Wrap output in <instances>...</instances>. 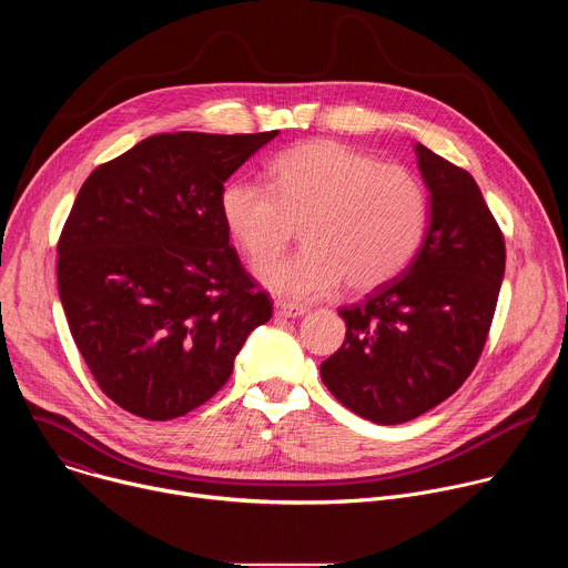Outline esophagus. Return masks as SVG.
I'll use <instances>...</instances> for the list:
<instances>
[{
    "mask_svg": "<svg viewBox=\"0 0 568 568\" xmlns=\"http://www.w3.org/2000/svg\"><path fill=\"white\" fill-rule=\"evenodd\" d=\"M307 310L303 305H296V303H287V301H276L274 305V314L276 316H283V318H294V316H301L305 314Z\"/></svg>",
    "mask_w": 568,
    "mask_h": 568,
    "instance_id": "1",
    "label": "esophagus"
}]
</instances>
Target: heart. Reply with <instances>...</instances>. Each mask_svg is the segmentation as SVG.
<instances>
[{"label":"heart","instance_id":"b5f03b06","mask_svg":"<svg viewBox=\"0 0 568 568\" xmlns=\"http://www.w3.org/2000/svg\"><path fill=\"white\" fill-rule=\"evenodd\" d=\"M267 173L270 186L229 180L217 206L252 265L283 254L301 226L305 247L261 270V281L278 296L307 301L342 281L355 292L384 285L414 261L427 235L425 184L339 141L292 145L270 161Z\"/></svg>","mask_w":568,"mask_h":568}]
</instances>
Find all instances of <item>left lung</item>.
I'll return each mask as SVG.
<instances>
[{
	"label": "left lung",
	"instance_id": "8db88e82",
	"mask_svg": "<svg viewBox=\"0 0 568 568\" xmlns=\"http://www.w3.org/2000/svg\"><path fill=\"white\" fill-rule=\"evenodd\" d=\"M432 193L414 261L362 303L342 307L346 339L321 379L353 414L409 423L456 393L488 339L506 270L504 233L474 178L416 143Z\"/></svg>",
	"mask_w": 568,
	"mask_h": 568
}]
</instances>
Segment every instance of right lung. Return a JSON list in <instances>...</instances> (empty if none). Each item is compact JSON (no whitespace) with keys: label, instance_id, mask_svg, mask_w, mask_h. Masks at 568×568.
Masks as SVG:
<instances>
[{"label":"right lung","instance_id":"add662e5","mask_svg":"<svg viewBox=\"0 0 568 568\" xmlns=\"http://www.w3.org/2000/svg\"><path fill=\"white\" fill-rule=\"evenodd\" d=\"M276 134H154L80 186L58 240V294L80 355L121 409L145 420L197 409L272 318L217 200Z\"/></svg>","mask_w":568,"mask_h":568}]
</instances>
